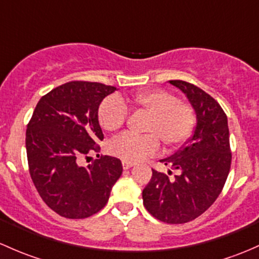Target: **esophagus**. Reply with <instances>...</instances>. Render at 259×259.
Instances as JSON below:
<instances>
[{
    "mask_svg": "<svg viewBox=\"0 0 259 259\" xmlns=\"http://www.w3.org/2000/svg\"><path fill=\"white\" fill-rule=\"evenodd\" d=\"M133 166H134V164H133V162H129V161H122V168H124V170H127V168L133 167Z\"/></svg>",
    "mask_w": 259,
    "mask_h": 259,
    "instance_id": "34e87169",
    "label": "esophagus"
}]
</instances>
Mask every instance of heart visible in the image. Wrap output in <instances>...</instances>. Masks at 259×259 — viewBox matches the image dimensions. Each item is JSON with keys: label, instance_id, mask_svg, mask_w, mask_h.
<instances>
[{"label": "heart", "instance_id": "obj_1", "mask_svg": "<svg viewBox=\"0 0 259 259\" xmlns=\"http://www.w3.org/2000/svg\"><path fill=\"white\" fill-rule=\"evenodd\" d=\"M130 104L137 111L150 114L146 121V135L122 134L110 141L108 150L113 156L122 161L137 162L156 154L160 149V140L167 149H178L184 145L196 126L195 109L179 100L175 94L162 89L141 91L122 100L119 97H110L100 104L98 118L105 130L119 132L129 118Z\"/></svg>", "mask_w": 259, "mask_h": 259}]
</instances>
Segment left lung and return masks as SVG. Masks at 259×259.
<instances>
[{
    "label": "left lung",
    "instance_id": "obj_1",
    "mask_svg": "<svg viewBox=\"0 0 259 259\" xmlns=\"http://www.w3.org/2000/svg\"><path fill=\"white\" fill-rule=\"evenodd\" d=\"M186 94L197 116L194 137L187 146L162 164L178 171L168 175L152 170L143 190V202L149 213L166 223H186L207 209L221 194L231 168L227 115L221 105L202 89L184 80H170Z\"/></svg>",
    "mask_w": 259,
    "mask_h": 259
}]
</instances>
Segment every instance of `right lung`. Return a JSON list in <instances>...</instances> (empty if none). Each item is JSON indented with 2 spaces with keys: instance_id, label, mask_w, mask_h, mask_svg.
<instances>
[{
  "instance_id": "obj_1",
  "label": "right lung",
  "mask_w": 259,
  "mask_h": 259,
  "mask_svg": "<svg viewBox=\"0 0 259 259\" xmlns=\"http://www.w3.org/2000/svg\"><path fill=\"white\" fill-rule=\"evenodd\" d=\"M115 87L73 80L43 95L26 130L29 175L48 207L65 219H87L107 205L121 161L100 156L83 166L103 140L98 109Z\"/></svg>"
}]
</instances>
